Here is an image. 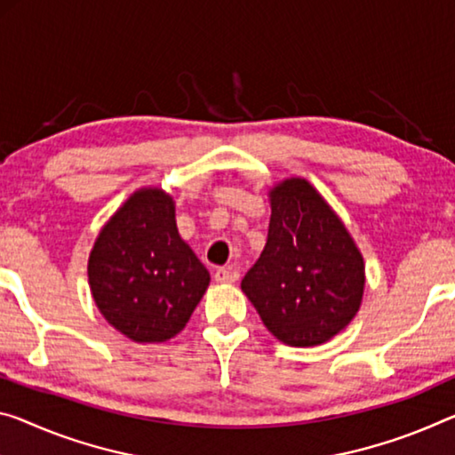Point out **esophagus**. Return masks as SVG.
Wrapping results in <instances>:
<instances>
[{"label": "esophagus", "mask_w": 455, "mask_h": 455, "mask_svg": "<svg viewBox=\"0 0 455 455\" xmlns=\"http://www.w3.org/2000/svg\"><path fill=\"white\" fill-rule=\"evenodd\" d=\"M240 278V272L234 267H221L215 270V281L218 283H235Z\"/></svg>", "instance_id": "34e87169"}]
</instances>
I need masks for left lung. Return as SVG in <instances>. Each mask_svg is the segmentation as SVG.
<instances>
[{"instance_id": "left-lung-1", "label": "left lung", "mask_w": 455, "mask_h": 455, "mask_svg": "<svg viewBox=\"0 0 455 455\" xmlns=\"http://www.w3.org/2000/svg\"><path fill=\"white\" fill-rule=\"evenodd\" d=\"M270 205L267 246L243 276L242 291L284 344L319 346L360 309L362 254L307 180L291 179L272 188Z\"/></svg>"}]
</instances>
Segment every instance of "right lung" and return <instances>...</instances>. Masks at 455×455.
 Listing matches in <instances>:
<instances>
[{
	"mask_svg": "<svg viewBox=\"0 0 455 455\" xmlns=\"http://www.w3.org/2000/svg\"><path fill=\"white\" fill-rule=\"evenodd\" d=\"M100 311L134 341H166L187 325L209 272L180 240L174 205L160 188H142L108 221L89 258Z\"/></svg>",
	"mask_w": 455,
	"mask_h": 455,
	"instance_id": "1",
	"label": "right lung"
}]
</instances>
